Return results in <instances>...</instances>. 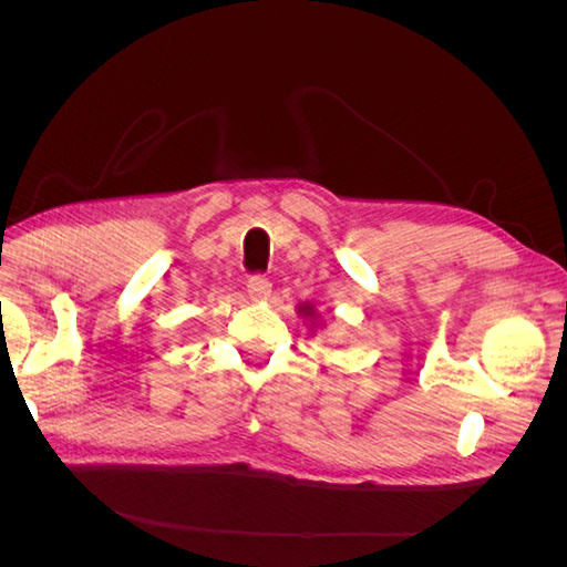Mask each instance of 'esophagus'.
Listing matches in <instances>:
<instances>
[{
  "label": "esophagus",
  "instance_id": "obj_1",
  "mask_svg": "<svg viewBox=\"0 0 567 567\" xmlns=\"http://www.w3.org/2000/svg\"><path fill=\"white\" fill-rule=\"evenodd\" d=\"M271 293V284L265 277H250L248 279V296L255 302H262L267 300Z\"/></svg>",
  "mask_w": 567,
  "mask_h": 567
}]
</instances>
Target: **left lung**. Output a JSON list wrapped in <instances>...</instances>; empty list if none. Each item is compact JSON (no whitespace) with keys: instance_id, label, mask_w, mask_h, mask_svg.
Masks as SVG:
<instances>
[{"instance_id":"left-lung-1","label":"left lung","mask_w":567,"mask_h":567,"mask_svg":"<svg viewBox=\"0 0 567 567\" xmlns=\"http://www.w3.org/2000/svg\"><path fill=\"white\" fill-rule=\"evenodd\" d=\"M298 315L305 317V319H310L312 323L319 319L317 312H315V305H312V302H300V305H298ZM315 329H317V326H315Z\"/></svg>"}]
</instances>
